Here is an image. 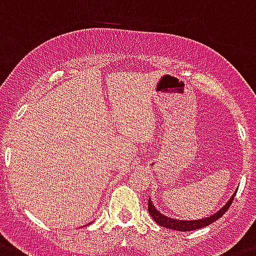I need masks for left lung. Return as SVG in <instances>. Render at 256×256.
Instances as JSON below:
<instances>
[{"mask_svg": "<svg viewBox=\"0 0 256 256\" xmlns=\"http://www.w3.org/2000/svg\"><path fill=\"white\" fill-rule=\"evenodd\" d=\"M234 196H236V192H234L233 196L228 200L226 204L221 208L220 211L211 214V216H208V218H199V220L184 221V220H176V218H168V216L160 214V212L154 208V206L152 204L151 199H148V212H150V214H151V218H154V220L160 225V226L168 228V229H173V230H178V232H190V230H195V229H200V228L207 226V225L212 224V222H214L216 220H218V218H220L221 216L228 211V208L230 207V204L233 203Z\"/></svg>", "mask_w": 256, "mask_h": 256, "instance_id": "1", "label": "left lung"}]
</instances>
